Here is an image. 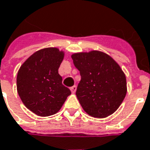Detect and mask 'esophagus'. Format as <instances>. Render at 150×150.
Segmentation results:
<instances>
[{"label":"esophagus","instance_id":"obj_1","mask_svg":"<svg viewBox=\"0 0 150 150\" xmlns=\"http://www.w3.org/2000/svg\"><path fill=\"white\" fill-rule=\"evenodd\" d=\"M70 90H71V92L74 94L75 92H76V90H77V86H73L70 87Z\"/></svg>","mask_w":150,"mask_h":150}]
</instances>
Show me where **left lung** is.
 I'll list each match as a JSON object with an SVG mask.
<instances>
[{"label": "left lung", "instance_id": "1", "mask_svg": "<svg viewBox=\"0 0 150 150\" xmlns=\"http://www.w3.org/2000/svg\"><path fill=\"white\" fill-rule=\"evenodd\" d=\"M71 57L80 71L76 95L84 111L95 118L113 114L127 94L126 77L119 64L107 53L94 50Z\"/></svg>", "mask_w": 150, "mask_h": 150}]
</instances>
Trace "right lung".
Returning a JSON list of instances; mask_svg holds the SVG:
<instances>
[{
  "label": "right lung",
  "instance_id": "right-lung-1",
  "mask_svg": "<svg viewBox=\"0 0 150 150\" xmlns=\"http://www.w3.org/2000/svg\"><path fill=\"white\" fill-rule=\"evenodd\" d=\"M64 56L57 47H46L33 53L17 75V90L30 111L49 116L60 111L71 91L62 84L58 69Z\"/></svg>",
  "mask_w": 150,
  "mask_h": 150
}]
</instances>
